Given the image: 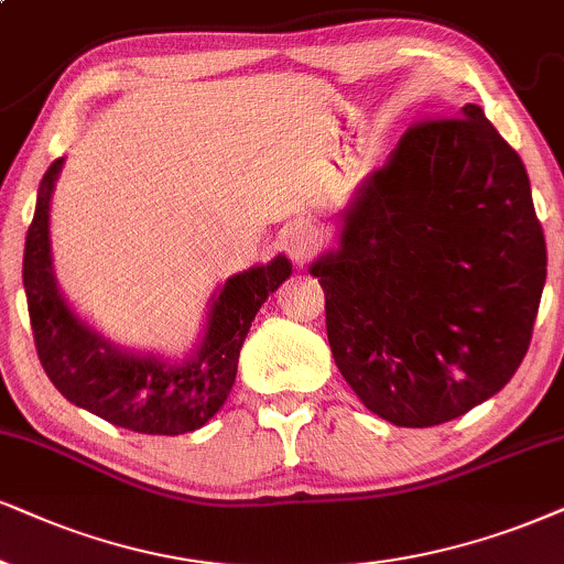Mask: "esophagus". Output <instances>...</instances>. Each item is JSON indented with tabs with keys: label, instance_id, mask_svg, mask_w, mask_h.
I'll return each mask as SVG.
<instances>
[{
	"label": "esophagus",
	"instance_id": "esophagus-1",
	"mask_svg": "<svg viewBox=\"0 0 564 564\" xmlns=\"http://www.w3.org/2000/svg\"><path fill=\"white\" fill-rule=\"evenodd\" d=\"M312 245H315V241H312L310 234L302 231V229L289 231L286 239H283V247H286V252H289L294 260H304L306 254L312 252Z\"/></svg>",
	"mask_w": 564,
	"mask_h": 564
}]
</instances>
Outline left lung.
Wrapping results in <instances>:
<instances>
[{
	"label": "left lung",
	"instance_id": "obj_1",
	"mask_svg": "<svg viewBox=\"0 0 564 564\" xmlns=\"http://www.w3.org/2000/svg\"><path fill=\"white\" fill-rule=\"evenodd\" d=\"M340 375L395 426L445 424L500 393L546 281L531 182L481 106L409 127L312 262Z\"/></svg>",
	"mask_w": 564,
	"mask_h": 564
}]
</instances>
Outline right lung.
<instances>
[{"mask_svg": "<svg viewBox=\"0 0 564 564\" xmlns=\"http://www.w3.org/2000/svg\"><path fill=\"white\" fill-rule=\"evenodd\" d=\"M64 159L41 180L25 237L23 286L35 351L69 403L140 434H184L208 424L237 380L239 351L265 299L291 275L286 254L231 275L210 299L203 338L187 359L134 354L75 315L54 275L48 210Z\"/></svg>", "mask_w": 564, "mask_h": 564, "instance_id": "obj_1", "label": "right lung"}]
</instances>
